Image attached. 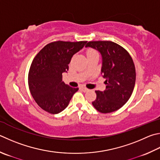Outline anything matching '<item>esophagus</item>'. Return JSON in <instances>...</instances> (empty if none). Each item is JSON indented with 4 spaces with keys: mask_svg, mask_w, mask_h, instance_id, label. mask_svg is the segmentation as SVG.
I'll return each mask as SVG.
<instances>
[{
    "mask_svg": "<svg viewBox=\"0 0 160 160\" xmlns=\"http://www.w3.org/2000/svg\"><path fill=\"white\" fill-rule=\"evenodd\" d=\"M80 89L82 90V91H83V92H87V91H88V88H86L85 87H81L80 88Z\"/></svg>",
    "mask_w": 160,
    "mask_h": 160,
    "instance_id": "esophagus-1",
    "label": "esophagus"
}]
</instances>
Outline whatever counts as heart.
<instances>
[{"instance_id":"1","label":"heart","mask_w":160,"mask_h":160,"mask_svg":"<svg viewBox=\"0 0 160 160\" xmlns=\"http://www.w3.org/2000/svg\"><path fill=\"white\" fill-rule=\"evenodd\" d=\"M94 53H97V51L94 50V49H88V51H87V55L90 54H94Z\"/></svg>"}]
</instances>
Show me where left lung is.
<instances>
[{"mask_svg":"<svg viewBox=\"0 0 160 160\" xmlns=\"http://www.w3.org/2000/svg\"><path fill=\"white\" fill-rule=\"evenodd\" d=\"M102 55L101 73L106 79L105 91H95L92 105L98 112L109 113L122 108L132 95L136 82V69L132 57L121 45L112 41H89Z\"/></svg>","mask_w":160,"mask_h":160,"instance_id":"8db88e82","label":"left lung"}]
</instances>
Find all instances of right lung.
Segmentation results:
<instances>
[{
    "instance_id": "add662e5",
    "label": "right lung",
    "mask_w": 160,
    "mask_h": 160,
    "mask_svg": "<svg viewBox=\"0 0 160 160\" xmlns=\"http://www.w3.org/2000/svg\"><path fill=\"white\" fill-rule=\"evenodd\" d=\"M87 42H52L34 57L28 72V88L35 101L45 111L51 114L62 112L78 90L62 82V73L67 72L72 57Z\"/></svg>"
}]
</instances>
